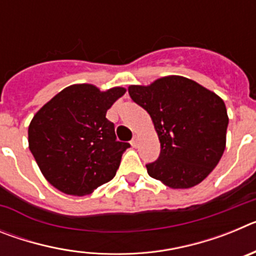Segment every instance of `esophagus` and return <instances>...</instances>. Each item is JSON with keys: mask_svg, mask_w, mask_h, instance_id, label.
Returning <instances> with one entry per match:
<instances>
[{"mask_svg": "<svg viewBox=\"0 0 256 256\" xmlns=\"http://www.w3.org/2000/svg\"><path fill=\"white\" fill-rule=\"evenodd\" d=\"M138 142H140L138 136H134V137L132 138V141H130V144H132L133 148H137V146H138Z\"/></svg>", "mask_w": 256, "mask_h": 256, "instance_id": "34e87169", "label": "esophagus"}]
</instances>
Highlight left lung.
<instances>
[{
	"label": "left lung",
	"mask_w": 256,
	"mask_h": 256,
	"mask_svg": "<svg viewBox=\"0 0 256 256\" xmlns=\"http://www.w3.org/2000/svg\"><path fill=\"white\" fill-rule=\"evenodd\" d=\"M128 94L152 119L160 155L146 165L150 177L170 188H191L216 168L226 148L228 115L218 94L192 79L168 76Z\"/></svg>",
	"instance_id": "left-lung-1"
}]
</instances>
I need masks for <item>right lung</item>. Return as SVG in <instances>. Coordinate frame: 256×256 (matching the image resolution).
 I'll use <instances>...</instances> for the list:
<instances>
[{"instance_id":"right-lung-1","label":"right lung","mask_w":256,"mask_h":256,"mask_svg":"<svg viewBox=\"0 0 256 256\" xmlns=\"http://www.w3.org/2000/svg\"><path fill=\"white\" fill-rule=\"evenodd\" d=\"M126 88L100 91L82 83L64 88L36 112L29 150L50 184L66 195H90L112 180L130 148L115 136L106 112Z\"/></svg>"}]
</instances>
